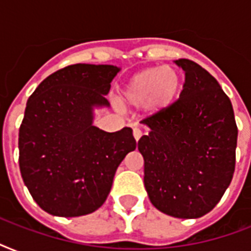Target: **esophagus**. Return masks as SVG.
Masks as SVG:
<instances>
[{"mask_svg":"<svg viewBox=\"0 0 251 251\" xmlns=\"http://www.w3.org/2000/svg\"><path fill=\"white\" fill-rule=\"evenodd\" d=\"M133 135H134V139H135V141H139V139H141V137L142 135H143V133H142V130L139 129V127H134L133 129Z\"/></svg>","mask_w":251,"mask_h":251,"instance_id":"34e87169","label":"esophagus"}]
</instances>
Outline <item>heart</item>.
Returning a JSON list of instances; mask_svg holds the SVG:
<instances>
[{
	"label": "heart",
	"instance_id": "b5f03b06",
	"mask_svg": "<svg viewBox=\"0 0 251 251\" xmlns=\"http://www.w3.org/2000/svg\"><path fill=\"white\" fill-rule=\"evenodd\" d=\"M183 78L175 66H157L137 73L125 83L120 101L125 106H142L151 114L167 112L182 94Z\"/></svg>",
	"mask_w": 251,
	"mask_h": 251
}]
</instances>
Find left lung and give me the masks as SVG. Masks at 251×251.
I'll return each instance as SVG.
<instances>
[{
	"instance_id": "8db88e82",
	"label": "left lung",
	"mask_w": 251,
	"mask_h": 251,
	"mask_svg": "<svg viewBox=\"0 0 251 251\" xmlns=\"http://www.w3.org/2000/svg\"><path fill=\"white\" fill-rule=\"evenodd\" d=\"M185 72L178 101L145 118L149 134L138 142L145 186L153 206L178 219H198L219 203L233 177L237 125L218 80L193 61H175Z\"/></svg>"
}]
</instances>
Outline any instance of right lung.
Masks as SVG:
<instances>
[{
	"label": "right lung",
	"instance_id": "right-lung-1",
	"mask_svg": "<svg viewBox=\"0 0 251 251\" xmlns=\"http://www.w3.org/2000/svg\"><path fill=\"white\" fill-rule=\"evenodd\" d=\"M113 65H70L29 96L19 129V168L33 201L50 215L94 212L109 194L118 165L137 147L133 130L106 133L94 109L109 106Z\"/></svg>",
	"mask_w": 251,
	"mask_h": 251
}]
</instances>
